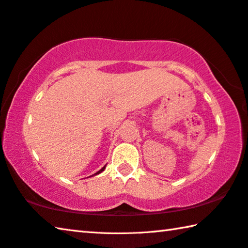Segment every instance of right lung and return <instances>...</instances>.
Here are the masks:
<instances>
[{
  "mask_svg": "<svg viewBox=\"0 0 248 248\" xmlns=\"http://www.w3.org/2000/svg\"><path fill=\"white\" fill-rule=\"evenodd\" d=\"M105 167H106V165H105L104 167H103V169H100L98 171H97V173H95L94 175H98V174H100V173H102V171H104V170H105Z\"/></svg>",
  "mask_w": 248,
  "mask_h": 248,
  "instance_id": "1",
  "label": "right lung"
}]
</instances>
